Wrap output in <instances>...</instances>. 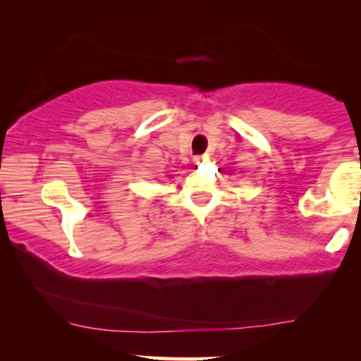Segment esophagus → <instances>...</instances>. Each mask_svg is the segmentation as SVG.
<instances>
[{"label":"esophagus","instance_id":"34e87169","mask_svg":"<svg viewBox=\"0 0 361 361\" xmlns=\"http://www.w3.org/2000/svg\"><path fill=\"white\" fill-rule=\"evenodd\" d=\"M207 159H209V156H207V154H202V156H195V157H193L195 164H202V163H205Z\"/></svg>","mask_w":361,"mask_h":361}]
</instances>
